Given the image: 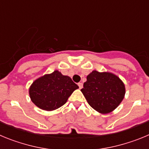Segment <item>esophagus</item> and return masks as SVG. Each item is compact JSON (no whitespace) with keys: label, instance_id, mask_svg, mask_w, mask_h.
<instances>
[{"label":"esophagus","instance_id":"obj_1","mask_svg":"<svg viewBox=\"0 0 149 149\" xmlns=\"http://www.w3.org/2000/svg\"><path fill=\"white\" fill-rule=\"evenodd\" d=\"M77 85H78V86H79V88H80V89H82V88H83V84H82V83H78V84H77Z\"/></svg>","mask_w":149,"mask_h":149}]
</instances>
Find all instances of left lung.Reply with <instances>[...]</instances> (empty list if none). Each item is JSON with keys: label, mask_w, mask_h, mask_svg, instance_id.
<instances>
[{"label": "left lung", "mask_w": 149, "mask_h": 149, "mask_svg": "<svg viewBox=\"0 0 149 149\" xmlns=\"http://www.w3.org/2000/svg\"><path fill=\"white\" fill-rule=\"evenodd\" d=\"M81 92L88 104L101 113H109L120 104L125 87L118 76L110 72L93 71L86 77Z\"/></svg>", "instance_id": "8db88e82"}]
</instances>
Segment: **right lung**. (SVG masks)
<instances>
[{"mask_svg": "<svg viewBox=\"0 0 149 149\" xmlns=\"http://www.w3.org/2000/svg\"><path fill=\"white\" fill-rule=\"evenodd\" d=\"M78 86L68 76L56 70L36 79L29 89L31 101L42 110H56L66 103Z\"/></svg>", "mask_w": 149, "mask_h": 149, "instance_id": "add662e5", "label": "right lung"}]
</instances>
